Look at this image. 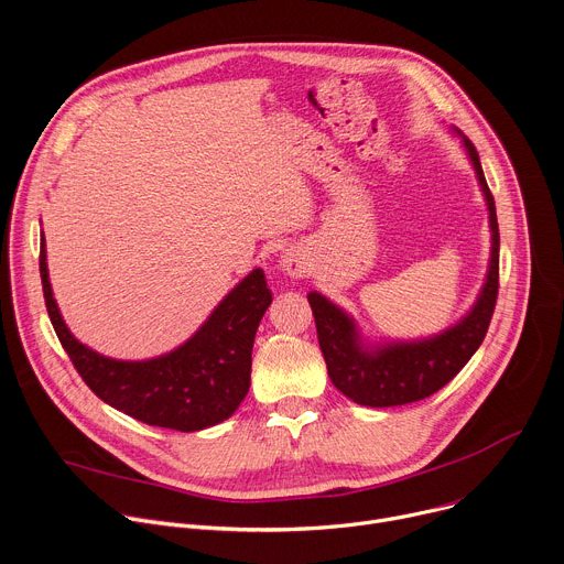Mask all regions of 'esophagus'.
<instances>
[{"label": "esophagus", "mask_w": 564, "mask_h": 564, "mask_svg": "<svg viewBox=\"0 0 564 564\" xmlns=\"http://www.w3.org/2000/svg\"><path fill=\"white\" fill-rule=\"evenodd\" d=\"M281 268L285 274H290L292 279H301L308 272V261H305V256L299 249H285L281 256Z\"/></svg>", "instance_id": "34e87169"}]
</instances>
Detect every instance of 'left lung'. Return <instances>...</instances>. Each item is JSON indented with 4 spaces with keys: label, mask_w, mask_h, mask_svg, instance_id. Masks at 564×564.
Returning a JSON list of instances; mask_svg holds the SVG:
<instances>
[{
    "label": "left lung",
    "mask_w": 564,
    "mask_h": 564,
    "mask_svg": "<svg viewBox=\"0 0 564 564\" xmlns=\"http://www.w3.org/2000/svg\"><path fill=\"white\" fill-rule=\"evenodd\" d=\"M460 141H464L484 191L492 231L488 276L473 311L458 324L430 339L365 346L352 319L344 311L317 292L308 294L328 376L333 384L357 404L398 406L436 393L468 365L488 333L499 290L497 212L495 197L481 171L477 148L464 134H460Z\"/></svg>",
    "instance_id": "obj_1"
}]
</instances>
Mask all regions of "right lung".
<instances>
[{
  "mask_svg": "<svg viewBox=\"0 0 564 564\" xmlns=\"http://www.w3.org/2000/svg\"><path fill=\"white\" fill-rule=\"evenodd\" d=\"M40 279L51 324L85 384L119 412L155 427L197 432L227 421L249 391L251 348L272 292L253 270L180 348L143 362L98 355L65 326L48 283L44 236Z\"/></svg>",
  "mask_w": 564,
  "mask_h": 564,
  "instance_id": "1",
  "label": "right lung"
}]
</instances>
